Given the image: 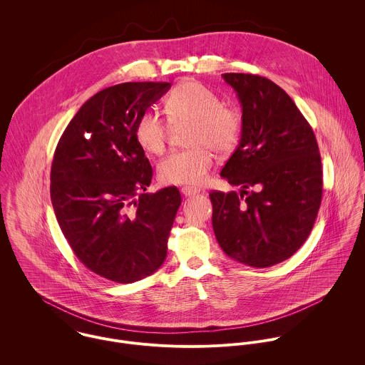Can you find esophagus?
Returning a JSON list of instances; mask_svg holds the SVG:
<instances>
[{"label":"esophagus","mask_w":365,"mask_h":365,"mask_svg":"<svg viewBox=\"0 0 365 365\" xmlns=\"http://www.w3.org/2000/svg\"><path fill=\"white\" fill-rule=\"evenodd\" d=\"M181 194H182L184 197H194V195L200 194V190L191 188V187H182V188H181Z\"/></svg>","instance_id":"1"}]
</instances>
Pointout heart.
I'll return each instance as SVG.
<instances>
[{"label": "heart", "mask_w": 365, "mask_h": 365, "mask_svg": "<svg viewBox=\"0 0 365 365\" xmlns=\"http://www.w3.org/2000/svg\"><path fill=\"white\" fill-rule=\"evenodd\" d=\"M164 109L174 126L191 125L184 152H174L157 167L163 184L200 185L213 164L212 149L217 155L233 152L240 140L242 118L233 108L222 105L220 98L205 86L187 81L177 86L165 98ZM140 148L150 155H161L168 139V122L156 110L143 112L135 128Z\"/></svg>", "instance_id": "heart-1"}]
</instances>
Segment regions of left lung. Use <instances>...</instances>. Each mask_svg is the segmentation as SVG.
Instances as JSON below:
<instances>
[{
    "instance_id": "left-lung-1",
    "label": "left lung",
    "mask_w": 365,
    "mask_h": 365,
    "mask_svg": "<svg viewBox=\"0 0 365 365\" xmlns=\"http://www.w3.org/2000/svg\"><path fill=\"white\" fill-rule=\"evenodd\" d=\"M222 77L242 105V135L220 175L242 190L209 194L212 226L230 259L265 268L294 256L311 235L323 187L319 148L308 120L275 83L243 73Z\"/></svg>"
}]
</instances>
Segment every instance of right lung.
<instances>
[{
	"instance_id": "obj_1",
	"label": "right lung",
	"mask_w": 365,
	"mask_h": 365,
	"mask_svg": "<svg viewBox=\"0 0 365 365\" xmlns=\"http://www.w3.org/2000/svg\"><path fill=\"white\" fill-rule=\"evenodd\" d=\"M170 83H123L86 101L53 157L51 198L77 259L106 279L130 284L157 271L181 195L145 192L153 170L136 140L139 116Z\"/></svg>"
}]
</instances>
